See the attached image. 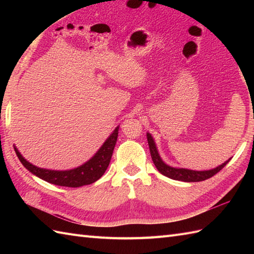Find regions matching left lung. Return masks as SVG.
<instances>
[{
  "label": "left lung",
  "instance_id": "8db88e82",
  "mask_svg": "<svg viewBox=\"0 0 254 254\" xmlns=\"http://www.w3.org/2000/svg\"><path fill=\"white\" fill-rule=\"evenodd\" d=\"M147 141H148V146H149V152L150 156H152V159L154 161V165L156 168L160 172L161 175L170 178V179L178 180V181H185V182H198V181H204L206 179H209L210 177L216 175L217 172L222 170L224 167L228 164L227 161H225L224 164L216 167V168L210 169V170H204V171H195V170H190V169H185V168H174V167H170L166 165L163 159L160 158L158 154L157 147H156V144L154 139L149 133H147Z\"/></svg>",
  "mask_w": 254,
  "mask_h": 254
}]
</instances>
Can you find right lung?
<instances>
[{
	"mask_svg": "<svg viewBox=\"0 0 254 254\" xmlns=\"http://www.w3.org/2000/svg\"><path fill=\"white\" fill-rule=\"evenodd\" d=\"M119 127H116V130L112 132L111 135L106 139V142L102 144V146L98 149L93 157H91L87 163L77 167L71 170H49L39 168V167L34 166L27 161L21 154L18 152V149L14 147L15 153L19 158L20 163L27 170H29L31 174H34L40 179L45 180L52 185L61 186V187H68V188H78L83 186L90 185L94 183L102 177L107 170L108 166L110 164L111 156L115 149Z\"/></svg>",
	"mask_w": 254,
	"mask_h": 254,
	"instance_id": "right-lung-1",
	"label": "right lung"
}]
</instances>
